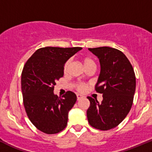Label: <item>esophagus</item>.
<instances>
[{
    "mask_svg": "<svg viewBox=\"0 0 152 152\" xmlns=\"http://www.w3.org/2000/svg\"><path fill=\"white\" fill-rule=\"evenodd\" d=\"M83 98V96L81 94H77V100H80V99H82Z\"/></svg>",
    "mask_w": 152,
    "mask_h": 152,
    "instance_id": "1",
    "label": "esophagus"
}]
</instances>
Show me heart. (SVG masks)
<instances>
[{"label": "heart", "mask_w": 152, "mask_h": 152, "mask_svg": "<svg viewBox=\"0 0 152 152\" xmlns=\"http://www.w3.org/2000/svg\"><path fill=\"white\" fill-rule=\"evenodd\" d=\"M84 65H86L88 64H90V63H94L93 61L91 60V59L89 58H86L84 59ZM69 63H70V61H67L66 62V64H64V71L66 72L67 69H68V67H69ZM84 86L83 85H79L78 86V88L80 89V90H83Z\"/></svg>", "instance_id": "heart-1"}]
</instances>
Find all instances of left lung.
<instances>
[{"mask_svg":"<svg viewBox=\"0 0 152 152\" xmlns=\"http://www.w3.org/2000/svg\"><path fill=\"white\" fill-rule=\"evenodd\" d=\"M99 58L100 73L96 91L102 94L101 103L91 96L87 110L88 123L100 130L118 126L130 110L136 87L134 69L121 51L109 47L88 48Z\"/></svg>","mask_w":152,"mask_h":152,"instance_id":"left-lung-1","label":"left lung"}]
</instances>
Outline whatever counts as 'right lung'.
<instances>
[{
    "mask_svg": "<svg viewBox=\"0 0 152 152\" xmlns=\"http://www.w3.org/2000/svg\"><path fill=\"white\" fill-rule=\"evenodd\" d=\"M82 49L79 47L40 48L24 66L21 88L25 109L30 121L45 133H58L66 126L69 112L77 96L69 91L61 98L53 91L56 81L64 75L66 62Z\"/></svg>",
    "mask_w": 152,
    "mask_h": 152,
    "instance_id": "obj_1",
    "label": "right lung"
}]
</instances>
